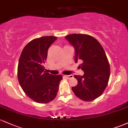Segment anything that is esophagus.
Masks as SVG:
<instances>
[{"label":"esophagus","instance_id":"esophagus-1","mask_svg":"<svg viewBox=\"0 0 128 128\" xmlns=\"http://www.w3.org/2000/svg\"><path fill=\"white\" fill-rule=\"evenodd\" d=\"M63 77L65 78L66 79H70V78H72L73 77V75H72V74H70V75H64Z\"/></svg>","mask_w":128,"mask_h":128}]
</instances>
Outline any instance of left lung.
<instances>
[{"mask_svg":"<svg viewBox=\"0 0 128 128\" xmlns=\"http://www.w3.org/2000/svg\"><path fill=\"white\" fill-rule=\"evenodd\" d=\"M65 38L74 48V62H81L79 67L84 72L83 76H74L78 84L72 91L82 100H93L103 93L109 80L110 68L105 51L99 42L88 35L73 34Z\"/></svg>","mask_w":128,"mask_h":128,"instance_id":"1","label":"left lung"}]
</instances>
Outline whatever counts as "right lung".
Instances as JSON below:
<instances>
[{"label":"right lung","mask_w":128,"mask_h":128,"mask_svg":"<svg viewBox=\"0 0 128 128\" xmlns=\"http://www.w3.org/2000/svg\"><path fill=\"white\" fill-rule=\"evenodd\" d=\"M56 37L45 36L32 40L22 50L18 61L19 84L29 98L40 104L48 103L55 98L62 76L45 72L49 47Z\"/></svg>","instance_id":"1"}]
</instances>
